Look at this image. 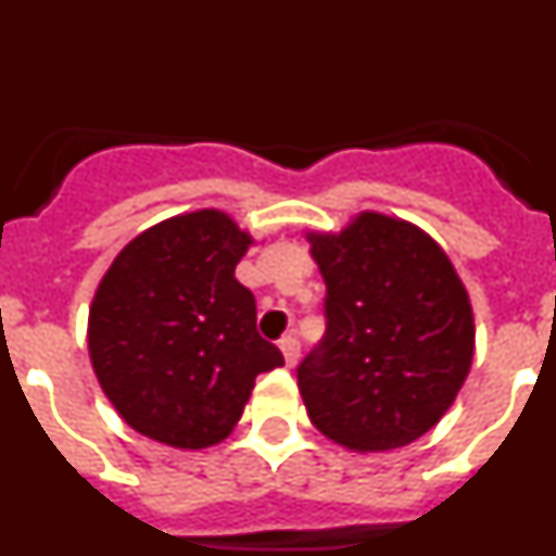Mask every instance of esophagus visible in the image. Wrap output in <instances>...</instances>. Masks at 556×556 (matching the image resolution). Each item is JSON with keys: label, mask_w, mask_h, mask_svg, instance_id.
<instances>
[{"label": "esophagus", "mask_w": 556, "mask_h": 556, "mask_svg": "<svg viewBox=\"0 0 556 556\" xmlns=\"http://www.w3.org/2000/svg\"><path fill=\"white\" fill-rule=\"evenodd\" d=\"M278 345H281V353H283V358H287V365L289 367L298 365V356H301V342H298V337H292V333H289V337H283Z\"/></svg>", "instance_id": "obj_1"}]
</instances>
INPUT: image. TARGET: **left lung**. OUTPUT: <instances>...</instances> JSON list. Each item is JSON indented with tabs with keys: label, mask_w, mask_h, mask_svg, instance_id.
<instances>
[{
	"label": "left lung",
	"mask_w": 556,
	"mask_h": 556,
	"mask_svg": "<svg viewBox=\"0 0 556 556\" xmlns=\"http://www.w3.org/2000/svg\"><path fill=\"white\" fill-rule=\"evenodd\" d=\"M328 331L298 367L314 429L356 454L404 448L459 395L476 351L473 306L445 250L415 223L358 211L308 230Z\"/></svg>",
	"instance_id": "1"
}]
</instances>
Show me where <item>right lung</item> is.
<instances>
[{"label": "right lung", "instance_id": "add662e5", "mask_svg": "<svg viewBox=\"0 0 556 556\" xmlns=\"http://www.w3.org/2000/svg\"><path fill=\"white\" fill-rule=\"evenodd\" d=\"M253 244L230 214L198 208L141 230L105 269L88 308V356L132 431L211 448L236 429L255 376L283 365L233 275Z\"/></svg>", "mask_w": 556, "mask_h": 556}]
</instances>
